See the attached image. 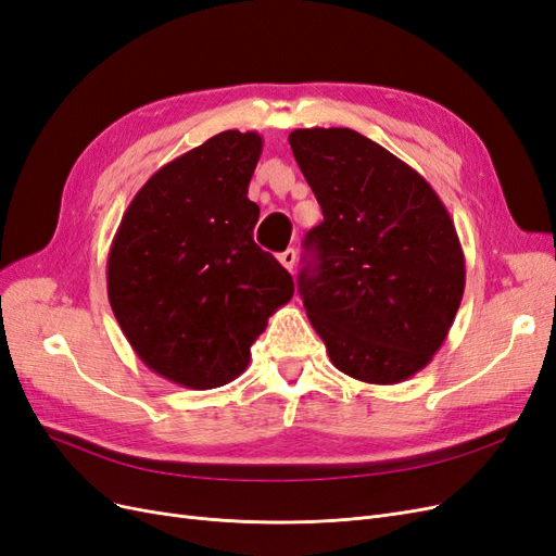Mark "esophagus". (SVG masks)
Instances as JSON below:
<instances>
[{
  "instance_id": "esophagus-1",
  "label": "esophagus",
  "mask_w": 556,
  "mask_h": 556,
  "mask_svg": "<svg viewBox=\"0 0 556 556\" xmlns=\"http://www.w3.org/2000/svg\"><path fill=\"white\" fill-rule=\"evenodd\" d=\"M278 260H280V264L292 274V271H294V264H296V250H294V248H288L285 252H280Z\"/></svg>"
}]
</instances>
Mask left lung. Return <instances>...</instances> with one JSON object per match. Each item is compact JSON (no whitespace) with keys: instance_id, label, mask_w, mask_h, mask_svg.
I'll return each mask as SVG.
<instances>
[{"instance_id":"1","label":"left lung","mask_w":556,"mask_h":556,"mask_svg":"<svg viewBox=\"0 0 556 556\" xmlns=\"http://www.w3.org/2000/svg\"><path fill=\"white\" fill-rule=\"evenodd\" d=\"M290 146L325 220L299 292L331 364L394 384L431 362L459 311L464 252L431 185L348 127L294 129Z\"/></svg>"}]
</instances>
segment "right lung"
I'll use <instances>...</instances> for the list:
<instances>
[{
	"mask_svg": "<svg viewBox=\"0 0 556 556\" xmlns=\"http://www.w3.org/2000/svg\"><path fill=\"white\" fill-rule=\"evenodd\" d=\"M257 131L227 129L164 164L131 199L109 264L113 315L139 359L190 390L239 378L292 276L252 229Z\"/></svg>",
	"mask_w": 556,
	"mask_h": 556,
	"instance_id": "right-lung-1",
	"label": "right lung"
}]
</instances>
